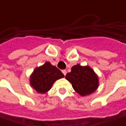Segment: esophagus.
Returning a JSON list of instances; mask_svg holds the SVG:
<instances>
[{
  "label": "esophagus",
  "instance_id": "34e87169",
  "mask_svg": "<svg viewBox=\"0 0 126 126\" xmlns=\"http://www.w3.org/2000/svg\"><path fill=\"white\" fill-rule=\"evenodd\" d=\"M62 72H63V75H64L65 76V75H66V74H67V71H66L65 70H63V71H62Z\"/></svg>",
  "mask_w": 126,
  "mask_h": 126
}]
</instances>
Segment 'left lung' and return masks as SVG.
I'll list each match as a JSON object with an SVG mask.
<instances>
[{
	"label": "left lung",
	"mask_w": 126,
	"mask_h": 126,
	"mask_svg": "<svg viewBox=\"0 0 126 126\" xmlns=\"http://www.w3.org/2000/svg\"><path fill=\"white\" fill-rule=\"evenodd\" d=\"M65 79L70 82L72 88L81 96L91 95L99 86V77L89 65L79 64L73 65L71 72L65 75Z\"/></svg>",
	"instance_id": "obj_1"
}]
</instances>
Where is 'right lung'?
Here are the masks:
<instances>
[{"mask_svg":"<svg viewBox=\"0 0 126 126\" xmlns=\"http://www.w3.org/2000/svg\"><path fill=\"white\" fill-rule=\"evenodd\" d=\"M64 77L57 67L47 61L35 70L30 75V85L37 93L44 94L49 91L56 81Z\"/></svg>","mask_w":126,"mask_h":126,"instance_id":"obj_1","label":"right lung"}]
</instances>
